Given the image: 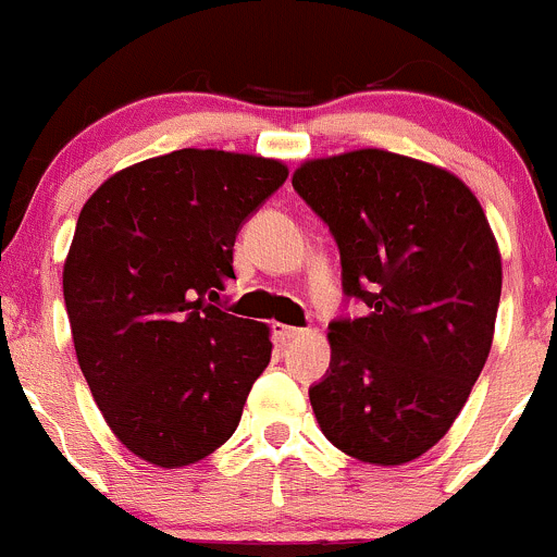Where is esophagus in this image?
Masks as SVG:
<instances>
[{
	"label": "esophagus",
	"instance_id": "esophagus-1",
	"mask_svg": "<svg viewBox=\"0 0 557 557\" xmlns=\"http://www.w3.org/2000/svg\"><path fill=\"white\" fill-rule=\"evenodd\" d=\"M297 335H302L300 327H292V324H284V322H273V338H276L278 346H286L289 341H295Z\"/></svg>",
	"mask_w": 557,
	"mask_h": 557
}]
</instances>
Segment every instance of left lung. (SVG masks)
Returning <instances> with one entry per match:
<instances>
[{"label": "left lung", "mask_w": 557, "mask_h": 557, "mask_svg": "<svg viewBox=\"0 0 557 557\" xmlns=\"http://www.w3.org/2000/svg\"><path fill=\"white\" fill-rule=\"evenodd\" d=\"M297 195L341 249L366 317L330 324V373L308 389L333 447L404 466L436 447L495 333L500 251L476 195L449 170L384 148L306 159Z\"/></svg>", "instance_id": "left-lung-1"}]
</instances>
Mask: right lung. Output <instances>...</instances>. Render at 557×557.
Instances as JSON below:
<instances>
[{"label":"right lung","instance_id":"1","mask_svg":"<svg viewBox=\"0 0 557 557\" xmlns=\"http://www.w3.org/2000/svg\"><path fill=\"white\" fill-rule=\"evenodd\" d=\"M278 159L181 148L110 175L64 260L75 355L113 436L184 468L238 428L271 327L222 311L240 224L286 181Z\"/></svg>","mask_w":557,"mask_h":557}]
</instances>
